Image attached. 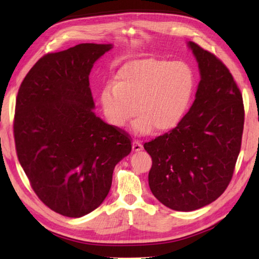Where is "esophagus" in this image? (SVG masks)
Segmentation results:
<instances>
[{"instance_id": "34e87169", "label": "esophagus", "mask_w": 259, "mask_h": 259, "mask_svg": "<svg viewBox=\"0 0 259 259\" xmlns=\"http://www.w3.org/2000/svg\"><path fill=\"white\" fill-rule=\"evenodd\" d=\"M133 150L135 152H139V151L143 150V145H142V143L139 142V140H134V142H133Z\"/></svg>"}]
</instances>
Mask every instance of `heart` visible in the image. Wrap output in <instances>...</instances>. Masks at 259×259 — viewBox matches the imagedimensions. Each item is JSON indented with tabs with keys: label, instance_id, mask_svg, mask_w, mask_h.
I'll return each mask as SVG.
<instances>
[{
	"label": "heart",
	"instance_id": "b5f03b06",
	"mask_svg": "<svg viewBox=\"0 0 259 259\" xmlns=\"http://www.w3.org/2000/svg\"><path fill=\"white\" fill-rule=\"evenodd\" d=\"M194 83V74L185 61L136 59L119 69L116 82L105 87L100 100L113 125L122 128L137 112L133 124L136 134L148 135L153 129L162 133L182 120Z\"/></svg>",
	"mask_w": 259,
	"mask_h": 259
}]
</instances>
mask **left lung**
Listing matches in <instances>:
<instances>
[{
	"label": "left lung",
	"mask_w": 259,
	"mask_h": 259,
	"mask_svg": "<svg viewBox=\"0 0 259 259\" xmlns=\"http://www.w3.org/2000/svg\"><path fill=\"white\" fill-rule=\"evenodd\" d=\"M201 80L176 128L144 144L152 157L148 184L162 204L192 211L218 199L233 176L242 140V94L222 60L188 42Z\"/></svg>",
	"instance_id": "obj_1"
}]
</instances>
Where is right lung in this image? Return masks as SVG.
<instances>
[{
    "instance_id": "add662e5",
    "label": "right lung",
    "mask_w": 259,
    "mask_h": 259,
    "mask_svg": "<svg viewBox=\"0 0 259 259\" xmlns=\"http://www.w3.org/2000/svg\"><path fill=\"white\" fill-rule=\"evenodd\" d=\"M112 45L81 43L43 56L16 99L17 156L48 208L78 218L106 198L113 170L131 152L130 136L94 112L89 75Z\"/></svg>"
}]
</instances>
